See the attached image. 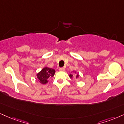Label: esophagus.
I'll use <instances>...</instances> for the list:
<instances>
[{
	"label": "esophagus",
	"instance_id": "obj_1",
	"mask_svg": "<svg viewBox=\"0 0 124 124\" xmlns=\"http://www.w3.org/2000/svg\"><path fill=\"white\" fill-rule=\"evenodd\" d=\"M59 71H65V69L64 68H59Z\"/></svg>",
	"mask_w": 124,
	"mask_h": 124
}]
</instances>
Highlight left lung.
I'll return each instance as SVG.
<instances>
[{"label":"left lung","mask_w":124,"mask_h":124,"mask_svg":"<svg viewBox=\"0 0 124 124\" xmlns=\"http://www.w3.org/2000/svg\"><path fill=\"white\" fill-rule=\"evenodd\" d=\"M71 73L69 75V76L70 78H78L79 76H80V75H79L78 73H76V71H73V73H72V72L71 71Z\"/></svg>","instance_id":"8db88e82"}]
</instances>
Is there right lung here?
<instances>
[{
    "instance_id": "right-lung-1",
    "label": "right lung",
    "mask_w": 124,
    "mask_h": 124,
    "mask_svg": "<svg viewBox=\"0 0 124 124\" xmlns=\"http://www.w3.org/2000/svg\"><path fill=\"white\" fill-rule=\"evenodd\" d=\"M55 73V70L54 69L44 67L41 69V71H40L37 74L38 81L42 84H47L48 81V79L53 77Z\"/></svg>"
}]
</instances>
